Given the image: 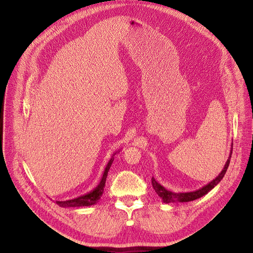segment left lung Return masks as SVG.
<instances>
[{
  "instance_id": "1",
  "label": "left lung",
  "mask_w": 253,
  "mask_h": 253,
  "mask_svg": "<svg viewBox=\"0 0 253 253\" xmlns=\"http://www.w3.org/2000/svg\"><path fill=\"white\" fill-rule=\"evenodd\" d=\"M232 151H233V143H232V147H231V151H230V155L227 162H225L222 170L220 173L213 179L211 180L210 182H208L207 184H205L204 187L200 188L199 190L193 191V192H184V193H174V192H171L168 191L167 189H165L163 185H161L159 183L154 177L152 178V184H153V188L155 190V192L158 194V196L160 197L163 202L168 204V203H176V202H190V201H194L196 199L201 198L203 196H205L207 193H209L212 189L220 182V180L223 178L225 172H227V169L229 167L230 164V159L232 157Z\"/></svg>"
}]
</instances>
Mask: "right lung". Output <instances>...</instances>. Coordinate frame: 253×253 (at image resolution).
Segmentation results:
<instances>
[{
	"instance_id": "obj_1",
	"label": "right lung",
	"mask_w": 253,
	"mask_h": 253,
	"mask_svg": "<svg viewBox=\"0 0 253 253\" xmlns=\"http://www.w3.org/2000/svg\"><path fill=\"white\" fill-rule=\"evenodd\" d=\"M121 150H118L117 152H115L113 154V156L111 157L110 161L108 162V164H106L105 168H104V171L102 173V176H101V179L99 181V183L96 185V187L93 189L91 192L85 194V195H82L80 197H77V198H74V199H71V200H65V201H56V204L59 205L60 207H63V208H68V207H82V206H92L96 204L99 199L101 198L102 194H103V190H104V187H105V181H106V177H108V172L112 166V163L114 162V156L116 154H118Z\"/></svg>"
}]
</instances>
